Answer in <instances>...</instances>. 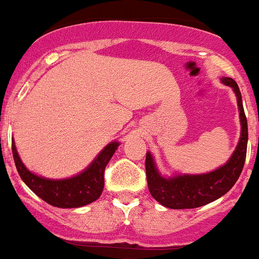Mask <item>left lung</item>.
I'll return each instance as SVG.
<instances>
[{
  "instance_id": "1",
  "label": "left lung",
  "mask_w": 259,
  "mask_h": 259,
  "mask_svg": "<svg viewBox=\"0 0 259 259\" xmlns=\"http://www.w3.org/2000/svg\"><path fill=\"white\" fill-rule=\"evenodd\" d=\"M222 82L233 89L241 117V138L229 160L221 168L205 174H178L165 178L156 169L151 154L146 153L145 170L150 194L161 205L171 209H192L214 202L232 189L242 173L247 155L248 125L238 85L231 77H222Z\"/></svg>"
}]
</instances>
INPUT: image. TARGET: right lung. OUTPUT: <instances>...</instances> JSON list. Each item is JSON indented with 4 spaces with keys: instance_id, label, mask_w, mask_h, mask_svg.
Wrapping results in <instances>:
<instances>
[{
    "instance_id": "1",
    "label": "right lung",
    "mask_w": 259,
    "mask_h": 259,
    "mask_svg": "<svg viewBox=\"0 0 259 259\" xmlns=\"http://www.w3.org/2000/svg\"><path fill=\"white\" fill-rule=\"evenodd\" d=\"M117 146V142L108 144L82 173L66 179H48L28 170L18 156L14 140L12 154L21 179L37 197L57 208H79L95 202L101 195L104 171Z\"/></svg>"
}]
</instances>
